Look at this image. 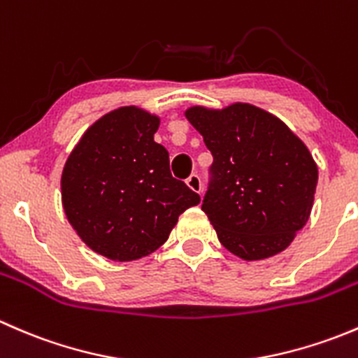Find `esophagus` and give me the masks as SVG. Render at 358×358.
I'll list each match as a JSON object with an SVG mask.
<instances>
[{
	"mask_svg": "<svg viewBox=\"0 0 358 358\" xmlns=\"http://www.w3.org/2000/svg\"><path fill=\"white\" fill-rule=\"evenodd\" d=\"M187 185H189V189L194 190L196 194H202L201 178H199V175H196V173H192V175L187 178Z\"/></svg>",
	"mask_w": 358,
	"mask_h": 358,
	"instance_id": "obj_1",
	"label": "esophagus"
}]
</instances>
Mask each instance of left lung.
Instances as JSON below:
<instances>
[{
	"label": "left lung",
	"instance_id": "left-lung-1",
	"mask_svg": "<svg viewBox=\"0 0 358 358\" xmlns=\"http://www.w3.org/2000/svg\"><path fill=\"white\" fill-rule=\"evenodd\" d=\"M213 154V182L202 201L218 241L256 262L279 255L306 225L319 168L289 126L246 102L185 112Z\"/></svg>",
	"mask_w": 358,
	"mask_h": 358
}]
</instances>
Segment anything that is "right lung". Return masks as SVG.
I'll return each instance as SVG.
<instances>
[{"label":"right lung","mask_w":358,"mask_h":358,"mask_svg":"<svg viewBox=\"0 0 358 358\" xmlns=\"http://www.w3.org/2000/svg\"><path fill=\"white\" fill-rule=\"evenodd\" d=\"M161 117L124 106L96 119L69 154L62 208L79 239L114 262L149 256L168 241L178 216L201 197L169 171L154 142Z\"/></svg>","instance_id":"1"}]
</instances>
